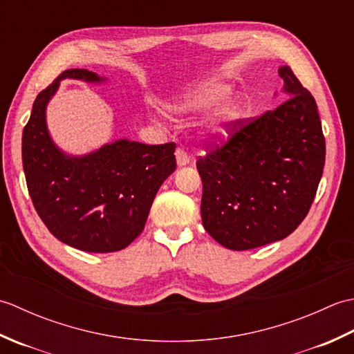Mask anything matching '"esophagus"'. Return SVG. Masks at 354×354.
Returning <instances> with one entry per match:
<instances>
[{"mask_svg": "<svg viewBox=\"0 0 354 354\" xmlns=\"http://www.w3.org/2000/svg\"><path fill=\"white\" fill-rule=\"evenodd\" d=\"M175 155H176V162H178L179 167H184V165L190 162V155L187 153L184 149H176Z\"/></svg>", "mask_w": 354, "mask_h": 354, "instance_id": "obj_1", "label": "esophagus"}]
</instances>
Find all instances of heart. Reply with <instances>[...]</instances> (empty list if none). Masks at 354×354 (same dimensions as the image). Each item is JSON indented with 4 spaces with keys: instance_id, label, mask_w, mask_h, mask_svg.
I'll return each instance as SVG.
<instances>
[{
    "instance_id": "obj_1",
    "label": "heart",
    "mask_w": 354,
    "mask_h": 354,
    "mask_svg": "<svg viewBox=\"0 0 354 354\" xmlns=\"http://www.w3.org/2000/svg\"><path fill=\"white\" fill-rule=\"evenodd\" d=\"M231 91L230 85L222 80H208L205 84L194 88L193 91L185 94L181 100L170 104L171 112L178 115L193 117L198 114H204L212 108L217 106L216 114L208 126V135L214 140L227 138L232 126L237 123V120L242 115V104L237 99H224L228 97Z\"/></svg>"
}]
</instances>
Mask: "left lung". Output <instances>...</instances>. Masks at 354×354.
<instances>
[{
    "mask_svg": "<svg viewBox=\"0 0 354 354\" xmlns=\"http://www.w3.org/2000/svg\"><path fill=\"white\" fill-rule=\"evenodd\" d=\"M289 97L242 124L223 146L201 156L202 223L232 251L277 242L310 209L326 162V140L313 95L288 65L278 68Z\"/></svg>",
    "mask_w": 354,
    "mask_h": 354,
    "instance_id": "1",
    "label": "left lung"
}]
</instances>
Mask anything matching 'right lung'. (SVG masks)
Masks as SVG:
<instances>
[{"mask_svg": "<svg viewBox=\"0 0 354 354\" xmlns=\"http://www.w3.org/2000/svg\"><path fill=\"white\" fill-rule=\"evenodd\" d=\"M102 84L88 70L64 71L37 94L22 132V165L35 209L61 242L86 252H115L145 230L161 184L176 169L175 142L117 140L91 153H65L51 140L47 104L61 80Z\"/></svg>", "mask_w": 354, "mask_h": 354, "instance_id": "1", "label": "right lung"}]
</instances>
